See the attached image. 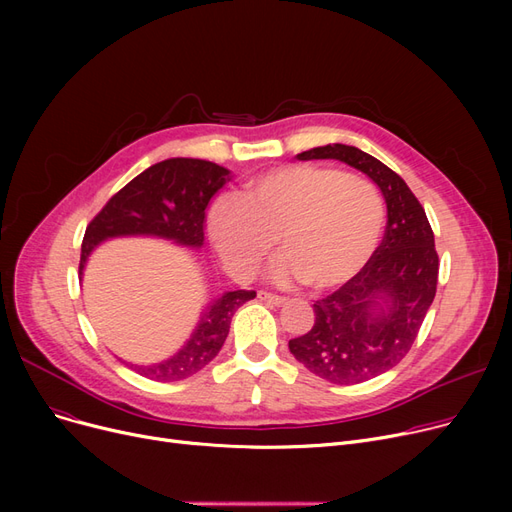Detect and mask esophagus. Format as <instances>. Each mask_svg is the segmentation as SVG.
Segmentation results:
<instances>
[{
  "label": "esophagus",
  "mask_w": 512,
  "mask_h": 512,
  "mask_svg": "<svg viewBox=\"0 0 512 512\" xmlns=\"http://www.w3.org/2000/svg\"><path fill=\"white\" fill-rule=\"evenodd\" d=\"M257 297L261 299V301H265V303H270V305H276V307H280V305H286V297H278V294H272V292H265V290H259V294Z\"/></svg>",
  "instance_id": "esophagus-1"
}]
</instances>
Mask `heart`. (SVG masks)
<instances>
[{
    "instance_id": "obj_1",
    "label": "heart",
    "mask_w": 512,
    "mask_h": 512,
    "mask_svg": "<svg viewBox=\"0 0 512 512\" xmlns=\"http://www.w3.org/2000/svg\"><path fill=\"white\" fill-rule=\"evenodd\" d=\"M384 218V201L371 182L326 166L290 164L253 178L245 199L215 201L207 230L234 276H255L280 240L278 278L321 292L363 270L380 245Z\"/></svg>"
}]
</instances>
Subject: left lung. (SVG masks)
I'll return each instance as SVG.
<instances>
[{"instance_id": "left-lung-1", "label": "left lung", "mask_w": 512, "mask_h": 512, "mask_svg": "<svg viewBox=\"0 0 512 512\" xmlns=\"http://www.w3.org/2000/svg\"><path fill=\"white\" fill-rule=\"evenodd\" d=\"M297 157L340 159L367 174L386 199L388 224L380 247L355 278L313 303V328L288 342L294 359L319 378L361 384L411 351L436 297L440 261L434 232L407 182L373 155L334 143Z\"/></svg>"}]
</instances>
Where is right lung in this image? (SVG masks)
<instances>
[{
    "label": "right lung",
    "instance_id": "right-lung-1",
    "mask_svg": "<svg viewBox=\"0 0 512 512\" xmlns=\"http://www.w3.org/2000/svg\"><path fill=\"white\" fill-rule=\"evenodd\" d=\"M228 174L218 164L191 157H174L147 168L120 188L87 226L78 274L83 276L87 257L99 242L114 236L145 234L201 247L205 207L230 180ZM251 299H255V290L226 292L207 307L191 340L174 357L149 367H130L155 382H176L201 371L224 346L236 309Z\"/></svg>",
    "mask_w": 512,
    "mask_h": 512
}]
</instances>
